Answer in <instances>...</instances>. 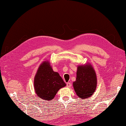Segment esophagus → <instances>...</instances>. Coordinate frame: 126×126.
Here are the masks:
<instances>
[{
  "instance_id": "1",
  "label": "esophagus",
  "mask_w": 126,
  "mask_h": 126,
  "mask_svg": "<svg viewBox=\"0 0 126 126\" xmlns=\"http://www.w3.org/2000/svg\"><path fill=\"white\" fill-rule=\"evenodd\" d=\"M71 86H72V85H71V84L70 83V82H67V87H68V88H70Z\"/></svg>"
}]
</instances>
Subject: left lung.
<instances>
[{
  "instance_id": "8db88e82",
  "label": "left lung",
  "mask_w": 126,
  "mask_h": 126,
  "mask_svg": "<svg viewBox=\"0 0 126 126\" xmlns=\"http://www.w3.org/2000/svg\"><path fill=\"white\" fill-rule=\"evenodd\" d=\"M76 75L73 85L78 96L82 99L91 97L97 86L96 75L92 66L88 64L79 66Z\"/></svg>"
}]
</instances>
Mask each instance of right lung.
<instances>
[{
	"label": "right lung",
	"mask_w": 126,
	"mask_h": 126,
	"mask_svg": "<svg viewBox=\"0 0 126 126\" xmlns=\"http://www.w3.org/2000/svg\"><path fill=\"white\" fill-rule=\"evenodd\" d=\"M66 85L58 72H54L48 62L41 64L35 76L34 86L35 93L42 99L50 101L58 91Z\"/></svg>",
	"instance_id": "1"
}]
</instances>
